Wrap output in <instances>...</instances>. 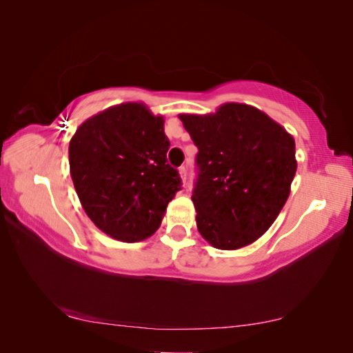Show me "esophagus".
<instances>
[{"label":"esophagus","mask_w":353,"mask_h":353,"mask_svg":"<svg viewBox=\"0 0 353 353\" xmlns=\"http://www.w3.org/2000/svg\"><path fill=\"white\" fill-rule=\"evenodd\" d=\"M178 172H179L181 179H183V183L185 184V181H187V168H185V166H181V168L178 169Z\"/></svg>","instance_id":"34e87169"}]
</instances>
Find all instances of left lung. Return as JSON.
I'll return each mask as SVG.
<instances>
[{"label":"left lung","instance_id":"8db88e82","mask_svg":"<svg viewBox=\"0 0 353 353\" xmlns=\"http://www.w3.org/2000/svg\"><path fill=\"white\" fill-rule=\"evenodd\" d=\"M179 119L199 148L191 200L201 237L221 250L252 244L290 196L294 138L266 113L241 103H225L208 114L183 113Z\"/></svg>","mask_w":353,"mask_h":353}]
</instances>
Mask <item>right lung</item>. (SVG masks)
<instances>
[{
	"label": "right lung",
	"instance_id": "obj_1",
	"mask_svg": "<svg viewBox=\"0 0 353 353\" xmlns=\"http://www.w3.org/2000/svg\"><path fill=\"white\" fill-rule=\"evenodd\" d=\"M163 125L144 103H122L85 121L69 143L70 176L85 213L119 241L153 236L183 185L168 163Z\"/></svg>",
	"mask_w": 353,
	"mask_h": 353
}]
</instances>
